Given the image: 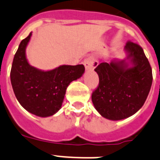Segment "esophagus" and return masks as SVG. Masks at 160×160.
Wrapping results in <instances>:
<instances>
[{
    "instance_id": "34e87169",
    "label": "esophagus",
    "mask_w": 160,
    "mask_h": 160,
    "mask_svg": "<svg viewBox=\"0 0 160 160\" xmlns=\"http://www.w3.org/2000/svg\"><path fill=\"white\" fill-rule=\"evenodd\" d=\"M84 65L87 70H91V69L95 68L98 65V62H97V61L94 58L88 57V58H87V59H84Z\"/></svg>"
}]
</instances>
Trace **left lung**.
Instances as JSON below:
<instances>
[{
    "label": "left lung",
    "instance_id": "obj_1",
    "mask_svg": "<svg viewBox=\"0 0 160 160\" xmlns=\"http://www.w3.org/2000/svg\"><path fill=\"white\" fill-rule=\"evenodd\" d=\"M134 66L125 61L101 63L94 70L99 84L92 93V101L101 116L122 120L132 116L145 103L152 84V69L141 47L127 41L125 47Z\"/></svg>",
    "mask_w": 160,
    "mask_h": 160
}]
</instances>
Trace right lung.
Here are the masks:
<instances>
[{
	"instance_id": "obj_1",
	"label": "right lung",
	"mask_w": 160,
	"mask_h": 160,
	"mask_svg": "<svg viewBox=\"0 0 160 160\" xmlns=\"http://www.w3.org/2000/svg\"><path fill=\"white\" fill-rule=\"evenodd\" d=\"M31 33L22 40L14 55L10 80L17 99L25 109L37 116L55 114L62 106L68 86L84 72V66L63 65L43 72L30 66L26 58V47Z\"/></svg>"
}]
</instances>
